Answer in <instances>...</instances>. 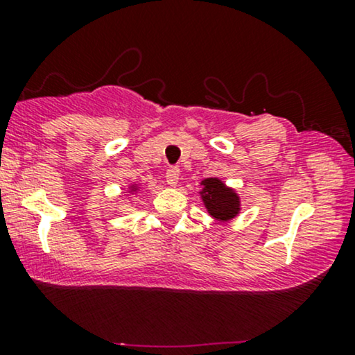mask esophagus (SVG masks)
I'll return each instance as SVG.
<instances>
[{"label":"esophagus","instance_id":"1","mask_svg":"<svg viewBox=\"0 0 355 355\" xmlns=\"http://www.w3.org/2000/svg\"><path fill=\"white\" fill-rule=\"evenodd\" d=\"M179 168H176V166H171L166 171V182L169 184V186L171 187H176L178 186V182H179Z\"/></svg>","mask_w":355,"mask_h":355}]
</instances>
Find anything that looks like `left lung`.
Masks as SVG:
<instances>
[{
	"label": "left lung",
	"mask_w": 355,
	"mask_h": 355,
	"mask_svg": "<svg viewBox=\"0 0 355 355\" xmlns=\"http://www.w3.org/2000/svg\"><path fill=\"white\" fill-rule=\"evenodd\" d=\"M200 198L208 215L225 223L241 213V197L232 187H227L220 178H207L200 182Z\"/></svg>",
	"instance_id": "obj_1"
}]
</instances>
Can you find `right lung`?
I'll return each mask as SVG.
<instances>
[{"instance_id": "1", "label": "right lung", "mask_w": 355, "mask_h": 355, "mask_svg": "<svg viewBox=\"0 0 355 355\" xmlns=\"http://www.w3.org/2000/svg\"><path fill=\"white\" fill-rule=\"evenodd\" d=\"M139 191H140V186H139V184H135V182L129 184V187H128V192H129V193H137Z\"/></svg>"}]
</instances>
